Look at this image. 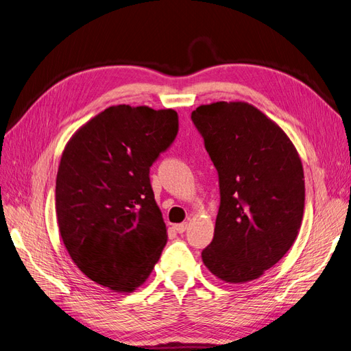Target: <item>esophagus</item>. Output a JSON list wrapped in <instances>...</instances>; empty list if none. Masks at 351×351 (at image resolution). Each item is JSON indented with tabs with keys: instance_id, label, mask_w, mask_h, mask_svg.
I'll list each match as a JSON object with an SVG mask.
<instances>
[{
	"instance_id": "34e87169",
	"label": "esophagus",
	"mask_w": 351,
	"mask_h": 351,
	"mask_svg": "<svg viewBox=\"0 0 351 351\" xmlns=\"http://www.w3.org/2000/svg\"><path fill=\"white\" fill-rule=\"evenodd\" d=\"M186 227H188V223H180V224H175L173 230L179 232V234H182V232L186 230Z\"/></svg>"
}]
</instances>
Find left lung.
<instances>
[{
	"label": "left lung",
	"instance_id": "1",
	"mask_svg": "<svg viewBox=\"0 0 351 351\" xmlns=\"http://www.w3.org/2000/svg\"><path fill=\"white\" fill-rule=\"evenodd\" d=\"M191 119L217 167L219 210L202 262L226 283L261 278L288 253L300 232L305 180L287 133L244 101H218Z\"/></svg>",
	"mask_w": 351,
	"mask_h": 351
}]
</instances>
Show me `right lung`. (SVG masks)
Listing matches in <instances>:
<instances>
[{
    "label": "right lung",
    "mask_w": 351,
    "mask_h": 351,
    "mask_svg": "<svg viewBox=\"0 0 351 351\" xmlns=\"http://www.w3.org/2000/svg\"><path fill=\"white\" fill-rule=\"evenodd\" d=\"M178 134L172 108L112 106L64 146L56 176L60 236L82 274L114 292H134L167 241L150 166Z\"/></svg>",
    "instance_id": "1"
}]
</instances>
